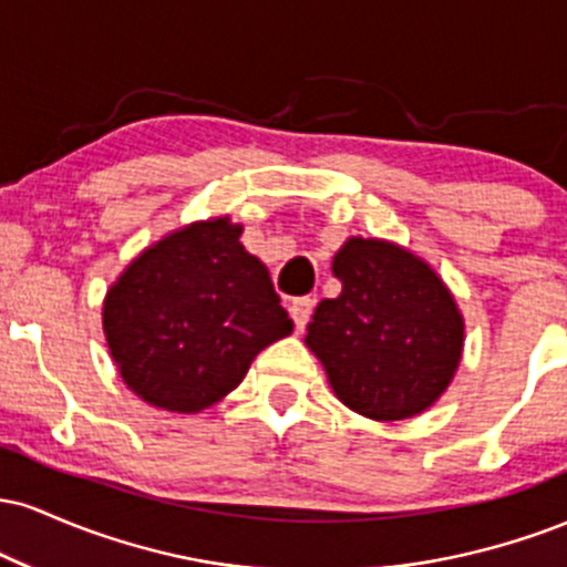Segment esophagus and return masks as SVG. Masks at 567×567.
<instances>
[{"mask_svg": "<svg viewBox=\"0 0 567 567\" xmlns=\"http://www.w3.org/2000/svg\"><path fill=\"white\" fill-rule=\"evenodd\" d=\"M311 311H315V298L301 296V298H292L290 303V317L296 322V330H303L306 322H309Z\"/></svg>", "mask_w": 567, "mask_h": 567, "instance_id": "esophagus-1", "label": "esophagus"}]
</instances>
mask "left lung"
I'll return each instance as SVG.
<instances>
[{
	"instance_id": "obj_1",
	"label": "left lung",
	"mask_w": 567,
	"mask_h": 567,
	"mask_svg": "<svg viewBox=\"0 0 567 567\" xmlns=\"http://www.w3.org/2000/svg\"><path fill=\"white\" fill-rule=\"evenodd\" d=\"M341 292L317 303L306 347L343 405L375 421L421 413L445 392L464 320L429 264L381 239L351 237L333 258Z\"/></svg>"
}]
</instances>
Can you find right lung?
<instances>
[{"label": "right lung", "instance_id": "right-lung-1", "mask_svg": "<svg viewBox=\"0 0 567 567\" xmlns=\"http://www.w3.org/2000/svg\"><path fill=\"white\" fill-rule=\"evenodd\" d=\"M229 218L143 250L103 303L122 381L148 405L199 413L239 386L256 354L290 336L269 271Z\"/></svg>", "mask_w": 567, "mask_h": 567}]
</instances>
